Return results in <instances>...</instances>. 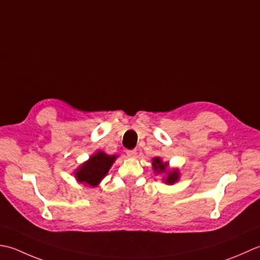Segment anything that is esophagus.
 <instances>
[{"instance_id": "esophagus-1", "label": "esophagus", "mask_w": 260, "mask_h": 260, "mask_svg": "<svg viewBox=\"0 0 260 260\" xmlns=\"http://www.w3.org/2000/svg\"><path fill=\"white\" fill-rule=\"evenodd\" d=\"M126 156L130 158H135L137 156V151L136 150H126Z\"/></svg>"}]
</instances>
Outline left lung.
<instances>
[{
  "mask_svg": "<svg viewBox=\"0 0 260 260\" xmlns=\"http://www.w3.org/2000/svg\"><path fill=\"white\" fill-rule=\"evenodd\" d=\"M152 169L156 175H162V182L173 185L179 181L181 174L177 168H169L168 161H162L160 157H153L151 159Z\"/></svg>",
  "mask_w": 260,
  "mask_h": 260,
  "instance_id": "1",
  "label": "left lung"
}]
</instances>
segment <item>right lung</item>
Segmentation results:
<instances>
[{
  "label": "right lung",
  "mask_w": 260,
  "mask_h": 260,
  "mask_svg": "<svg viewBox=\"0 0 260 260\" xmlns=\"http://www.w3.org/2000/svg\"><path fill=\"white\" fill-rule=\"evenodd\" d=\"M116 158L118 155H108L104 151L98 150L76 168L74 174L76 181L88 187L99 186L102 179L108 175Z\"/></svg>",
  "instance_id": "add662e5"
}]
</instances>
